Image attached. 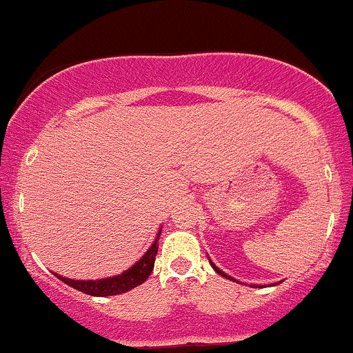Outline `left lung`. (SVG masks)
I'll return each instance as SVG.
<instances>
[{
	"mask_svg": "<svg viewBox=\"0 0 353 353\" xmlns=\"http://www.w3.org/2000/svg\"><path fill=\"white\" fill-rule=\"evenodd\" d=\"M210 264H211V267H213V269H214V270H216V272H218V274H220V276H223V277H226V279H230V281H235V279H233V277L226 276V274L223 272V270H220V269H218V267H216V265H214V264H213V262H211V261H210Z\"/></svg>",
	"mask_w": 353,
	"mask_h": 353,
	"instance_id": "8db88e82",
	"label": "left lung"
}]
</instances>
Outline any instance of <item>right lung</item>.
<instances>
[{
  "mask_svg": "<svg viewBox=\"0 0 353 353\" xmlns=\"http://www.w3.org/2000/svg\"><path fill=\"white\" fill-rule=\"evenodd\" d=\"M159 236H161V230L157 232V239L154 240V243L150 245V248L142 255L140 261H137L135 264L130 267L125 272L118 274V276L106 277V279H98V281H74L68 279V277H62L59 274L55 276L65 283L70 288L77 289V291L84 292L89 296H99V298H105V296H114V294H123V292L132 291L137 285L143 284L147 281V277L150 276L152 269L155 264V255L159 250Z\"/></svg>",
  "mask_w": 353,
  "mask_h": 353,
  "instance_id": "obj_1",
  "label": "right lung"
}]
</instances>
